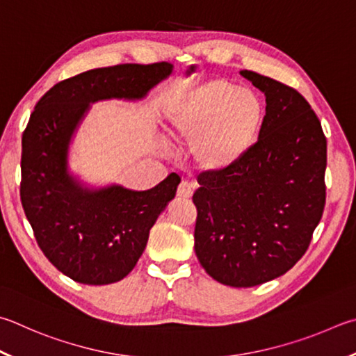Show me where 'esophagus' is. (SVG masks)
Listing matches in <instances>:
<instances>
[{"label":"esophagus","instance_id":"esophagus-1","mask_svg":"<svg viewBox=\"0 0 356 356\" xmlns=\"http://www.w3.org/2000/svg\"><path fill=\"white\" fill-rule=\"evenodd\" d=\"M193 191H195V186L190 182H182L177 188V196L182 199H190L193 196Z\"/></svg>","mask_w":356,"mask_h":356}]
</instances>
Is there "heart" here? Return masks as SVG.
<instances>
[{
    "label": "heart",
    "instance_id": "heart-1",
    "mask_svg": "<svg viewBox=\"0 0 356 356\" xmlns=\"http://www.w3.org/2000/svg\"><path fill=\"white\" fill-rule=\"evenodd\" d=\"M264 104L249 87L211 79L177 93L165 113L170 137L191 145L199 171L211 176L240 166L257 145L264 124Z\"/></svg>",
    "mask_w": 356,
    "mask_h": 356
}]
</instances>
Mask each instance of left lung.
Instances as JSON below:
<instances>
[{"instance_id":"obj_1","label":"left lung","mask_w":356,"mask_h":356,"mask_svg":"<svg viewBox=\"0 0 356 356\" xmlns=\"http://www.w3.org/2000/svg\"><path fill=\"white\" fill-rule=\"evenodd\" d=\"M240 74L266 96L257 145L227 174H200L195 250L222 285L250 288L300 260L325 205L327 140L303 96L249 70Z\"/></svg>"}]
</instances>
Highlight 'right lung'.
Returning a JSON list of instances; mask_svg holds the SVG:
<instances>
[{"label": "right lung", "instance_id": "add662e5", "mask_svg": "<svg viewBox=\"0 0 356 356\" xmlns=\"http://www.w3.org/2000/svg\"><path fill=\"white\" fill-rule=\"evenodd\" d=\"M172 68L160 62L90 70L56 83L31 115L22 140V204L43 254L77 283L108 285L131 273L180 177L171 172L143 191L88 184L70 168L76 134L95 102L143 101Z\"/></svg>", "mask_w": 356, "mask_h": 356}]
</instances>
